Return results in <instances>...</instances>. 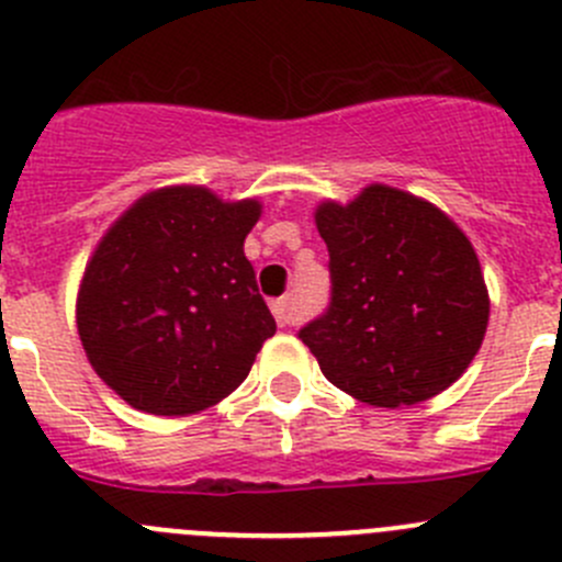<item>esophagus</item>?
Wrapping results in <instances>:
<instances>
[{
  "label": "esophagus",
  "mask_w": 562,
  "mask_h": 562,
  "mask_svg": "<svg viewBox=\"0 0 562 562\" xmlns=\"http://www.w3.org/2000/svg\"><path fill=\"white\" fill-rule=\"evenodd\" d=\"M270 311H273L276 322H279V327H289L297 322V314H294V305H292V297H279L270 303Z\"/></svg>",
  "instance_id": "obj_1"
}]
</instances>
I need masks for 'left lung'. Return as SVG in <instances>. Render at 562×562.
<instances>
[{"label":"left lung","mask_w":562,"mask_h":562,"mask_svg":"<svg viewBox=\"0 0 562 562\" xmlns=\"http://www.w3.org/2000/svg\"><path fill=\"white\" fill-rule=\"evenodd\" d=\"M330 305L297 333L336 387L374 407H409L451 387L481 349L488 292L464 232L398 188L325 202Z\"/></svg>","instance_id":"8db88e82"}]
</instances>
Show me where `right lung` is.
<instances>
[{"mask_svg": "<svg viewBox=\"0 0 562 562\" xmlns=\"http://www.w3.org/2000/svg\"><path fill=\"white\" fill-rule=\"evenodd\" d=\"M257 199L160 188L105 232L81 279L76 322L100 380L131 407L193 415L229 396L276 333L246 235Z\"/></svg>", "mask_w": 562, "mask_h": 562, "instance_id": "right-lung-1", "label": "right lung"}]
</instances>
